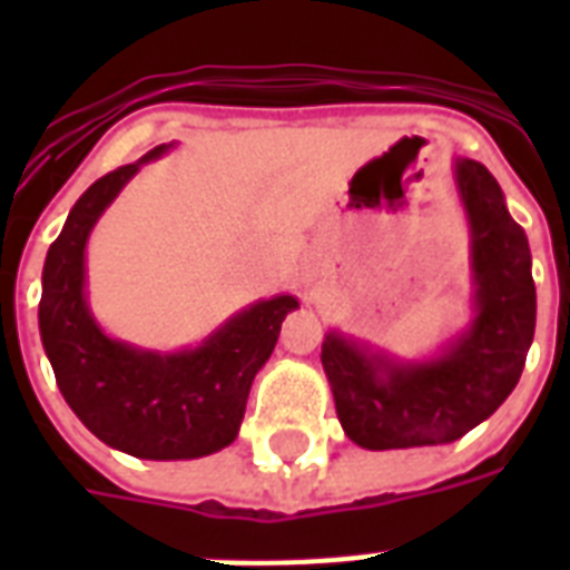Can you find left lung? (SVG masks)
<instances>
[{"mask_svg":"<svg viewBox=\"0 0 570 570\" xmlns=\"http://www.w3.org/2000/svg\"><path fill=\"white\" fill-rule=\"evenodd\" d=\"M470 245V320L429 355L402 357L331 328L322 370L343 432L364 450H411L464 438L514 390L535 334L527 233L482 163L452 159Z\"/></svg>","mask_w":570,"mask_h":570,"instance_id":"1","label":"left lung"}]
</instances>
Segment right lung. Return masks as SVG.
I'll return each mask as SVG.
<instances>
[{
  "instance_id": "add662e5",
  "label": "right lung",
  "mask_w": 570,
  "mask_h": 570,
  "mask_svg": "<svg viewBox=\"0 0 570 570\" xmlns=\"http://www.w3.org/2000/svg\"><path fill=\"white\" fill-rule=\"evenodd\" d=\"M168 150L174 141L120 165L76 200L47 250L38 307L40 343L67 405L106 446L147 461L204 459L236 441L254 375L275 352L286 313L298 307L289 293L259 298L177 352L106 334L88 302V239L141 165Z\"/></svg>"
}]
</instances>
